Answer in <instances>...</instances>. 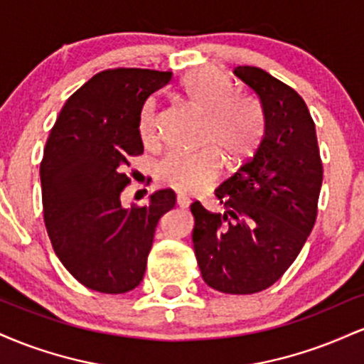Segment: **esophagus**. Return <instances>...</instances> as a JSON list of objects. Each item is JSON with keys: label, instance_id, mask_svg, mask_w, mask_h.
I'll use <instances>...</instances> for the list:
<instances>
[{"label": "esophagus", "instance_id": "1", "mask_svg": "<svg viewBox=\"0 0 364 364\" xmlns=\"http://www.w3.org/2000/svg\"><path fill=\"white\" fill-rule=\"evenodd\" d=\"M176 203H178V207L185 208V207L190 205V198H188L186 195H181V193H179V195L176 196Z\"/></svg>", "mask_w": 364, "mask_h": 364}]
</instances>
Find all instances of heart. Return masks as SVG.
Instances as JSON below:
<instances>
[{
	"mask_svg": "<svg viewBox=\"0 0 364 364\" xmlns=\"http://www.w3.org/2000/svg\"><path fill=\"white\" fill-rule=\"evenodd\" d=\"M232 83L215 68H196L179 82V97L190 109L202 112V140L210 147L195 154H174L162 159L156 169L162 186L195 193L219 173V157L228 169L240 168L257 150L262 124L253 104L232 92ZM140 139L150 145L156 136V107L147 102L139 123Z\"/></svg>",
	"mask_w": 364,
	"mask_h": 364,
	"instance_id": "heart-1",
	"label": "heart"
}]
</instances>
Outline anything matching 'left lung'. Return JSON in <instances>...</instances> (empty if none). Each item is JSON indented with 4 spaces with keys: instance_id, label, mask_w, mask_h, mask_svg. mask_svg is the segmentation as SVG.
I'll use <instances>...</instances> for the list:
<instances>
[{
    "instance_id": "left-lung-1",
    "label": "left lung",
    "mask_w": 364,
    "mask_h": 364,
    "mask_svg": "<svg viewBox=\"0 0 364 364\" xmlns=\"http://www.w3.org/2000/svg\"><path fill=\"white\" fill-rule=\"evenodd\" d=\"M235 75L260 107L263 135L255 156L215 190L223 212L191 205V237L207 286L253 294L279 281L306 243L323 168L301 95L257 66H237Z\"/></svg>"
}]
</instances>
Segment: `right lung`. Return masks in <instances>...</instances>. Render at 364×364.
Masks as SVG:
<instances>
[{
  "mask_svg": "<svg viewBox=\"0 0 364 364\" xmlns=\"http://www.w3.org/2000/svg\"><path fill=\"white\" fill-rule=\"evenodd\" d=\"M171 72L104 70L66 101L41 162L44 223L65 269L92 291L135 289L147 267L159 219L176 203L171 190L124 208L128 159L144 154L139 123L150 94Z\"/></svg>",
  "mask_w": 364,
  "mask_h": 364,
  "instance_id": "1",
  "label": "right lung"
}]
</instances>
